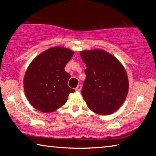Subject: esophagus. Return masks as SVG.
Returning a JSON list of instances; mask_svg holds the SVG:
<instances>
[{
  "instance_id": "esophagus-1",
  "label": "esophagus",
  "mask_w": 156,
  "mask_h": 156,
  "mask_svg": "<svg viewBox=\"0 0 156 156\" xmlns=\"http://www.w3.org/2000/svg\"><path fill=\"white\" fill-rule=\"evenodd\" d=\"M81 89H82V85L81 84H78V85L77 86V87L76 88V90L80 91L81 90Z\"/></svg>"
}]
</instances>
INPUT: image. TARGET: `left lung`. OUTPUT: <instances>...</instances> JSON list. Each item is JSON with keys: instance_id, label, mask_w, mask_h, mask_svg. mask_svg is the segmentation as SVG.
Masks as SVG:
<instances>
[{"instance_id": "obj_1", "label": "left lung", "mask_w": 156, "mask_h": 156, "mask_svg": "<svg viewBox=\"0 0 156 156\" xmlns=\"http://www.w3.org/2000/svg\"><path fill=\"white\" fill-rule=\"evenodd\" d=\"M86 64L82 96L92 112L109 115L121 107L129 90L127 74L115 57L102 49L80 52Z\"/></svg>"}]
</instances>
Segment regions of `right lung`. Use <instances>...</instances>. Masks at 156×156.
Here are the masks:
<instances>
[{
    "instance_id": "1",
    "label": "right lung",
    "mask_w": 156,
    "mask_h": 156,
    "mask_svg": "<svg viewBox=\"0 0 156 156\" xmlns=\"http://www.w3.org/2000/svg\"><path fill=\"white\" fill-rule=\"evenodd\" d=\"M73 55L72 50L51 47L33 60L26 71L23 85L26 97L37 110L50 113L63 106L69 94L70 74L65 67Z\"/></svg>"
}]
</instances>
